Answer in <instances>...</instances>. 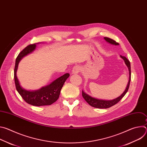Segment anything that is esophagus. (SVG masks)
<instances>
[{"mask_svg": "<svg viewBox=\"0 0 147 147\" xmlns=\"http://www.w3.org/2000/svg\"><path fill=\"white\" fill-rule=\"evenodd\" d=\"M80 70V68L78 66H74L73 68V70H72V73L73 74H77L79 73Z\"/></svg>", "mask_w": 147, "mask_h": 147, "instance_id": "1", "label": "esophagus"}]
</instances>
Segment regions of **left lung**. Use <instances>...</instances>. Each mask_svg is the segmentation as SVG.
I'll use <instances>...</instances> for the list:
<instances>
[{
    "label": "left lung",
    "instance_id": "1",
    "mask_svg": "<svg viewBox=\"0 0 147 147\" xmlns=\"http://www.w3.org/2000/svg\"><path fill=\"white\" fill-rule=\"evenodd\" d=\"M105 40L107 42L112 44V45H119V43L116 42L114 40H113L112 39H111L109 38L108 37H104ZM120 57L122 58L124 61L125 64L126 65V66H127L128 69H129V80L127 84V86L126 87V88L124 90V91L123 92V93L119 96V97L113 99V100H102V99H96L95 98H93L91 96H90L89 95H88L87 94H86L84 91H82V97L84 98L86 102L90 105V106L94 107V108H99V109H107V108H109L113 105H115V104H116L117 103H118L122 98L125 95V94L127 93V92L128 91L129 86H130V80H131V67H130V63L129 61V60L124 56H123L121 55H120Z\"/></svg>",
    "mask_w": 147,
    "mask_h": 147
}]
</instances>
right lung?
<instances>
[{
  "label": "right lung",
  "instance_id": "right-lung-1",
  "mask_svg": "<svg viewBox=\"0 0 147 147\" xmlns=\"http://www.w3.org/2000/svg\"><path fill=\"white\" fill-rule=\"evenodd\" d=\"M35 48V44L28 45L18 54L16 58L14 71V77L16 90L23 99L31 105L36 107L51 105L58 99L61 89L63 86L66 80L70 76V74L69 73H66L53 81L50 84L42 87L40 89L36 91H27L23 88L20 84L16 75L18 65L22 59L33 52Z\"/></svg>",
  "mask_w": 147,
  "mask_h": 147
}]
</instances>
